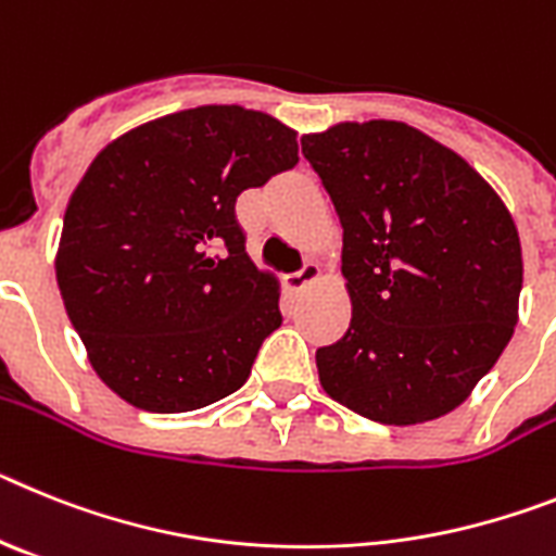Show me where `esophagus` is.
Masks as SVG:
<instances>
[{
  "instance_id": "obj_1",
  "label": "esophagus",
  "mask_w": 556,
  "mask_h": 556,
  "mask_svg": "<svg viewBox=\"0 0 556 556\" xmlns=\"http://www.w3.org/2000/svg\"><path fill=\"white\" fill-rule=\"evenodd\" d=\"M318 277H321V268H318L316 263H311V260H307V263L302 265L296 274H288V277H285V285H288L291 291H305L307 285L318 282Z\"/></svg>"
}]
</instances>
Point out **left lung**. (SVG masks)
<instances>
[{
  "label": "left lung",
  "instance_id": "left-lung-1",
  "mask_svg": "<svg viewBox=\"0 0 556 556\" xmlns=\"http://www.w3.org/2000/svg\"><path fill=\"white\" fill-rule=\"evenodd\" d=\"M344 229L350 330L316 350L325 392L383 425L453 412L518 325L520 238L465 159L394 119L302 137Z\"/></svg>",
  "mask_w": 556,
  "mask_h": 556
}]
</instances>
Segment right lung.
Masks as SVG:
<instances>
[{
	"instance_id": "right-lung-1",
	"label": "right lung",
	"mask_w": 556,
	"mask_h": 556,
	"mask_svg": "<svg viewBox=\"0 0 556 556\" xmlns=\"http://www.w3.org/2000/svg\"><path fill=\"white\" fill-rule=\"evenodd\" d=\"M299 162L296 131L243 105L176 111L109 142L75 187L55 277L111 392L153 414L238 392L279 325L235 201Z\"/></svg>"
}]
</instances>
